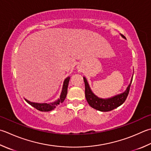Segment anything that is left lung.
Segmentation results:
<instances>
[{"instance_id":"8db88e82","label":"left lung","mask_w":151,"mask_h":151,"mask_svg":"<svg viewBox=\"0 0 151 151\" xmlns=\"http://www.w3.org/2000/svg\"><path fill=\"white\" fill-rule=\"evenodd\" d=\"M121 36L126 38L124 35H121ZM83 78L85 84V97L88 104L92 108L96 109V110L103 112H107L113 110V109L119 107V106L122 105L124 103L127 97L128 96L129 91V89H130L131 84L132 82V79L130 83H129L124 92L115 96L113 97H111V98L102 99L96 96L92 92V91L90 89L89 84H88L86 78L85 77H83Z\"/></svg>"}]
</instances>
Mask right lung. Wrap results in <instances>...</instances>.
Masks as SVG:
<instances>
[{"label":"right lung","mask_w":151,"mask_h":151,"mask_svg":"<svg viewBox=\"0 0 151 151\" xmlns=\"http://www.w3.org/2000/svg\"><path fill=\"white\" fill-rule=\"evenodd\" d=\"M69 80H70L69 76L65 79L60 99L56 100V101L54 102L50 103H38L31 102L30 101H28V100L26 99H25V100L29 103V105H31V106H32V107H35V109H37V110L40 111L48 112V111L54 110V109L56 107V106L58 105L60 103H63L65 99L67 94V88H68V84H69Z\"/></svg>","instance_id":"1"}]
</instances>
